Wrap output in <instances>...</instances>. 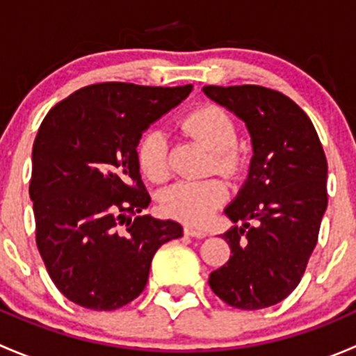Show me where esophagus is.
<instances>
[{"label": "esophagus", "mask_w": 356, "mask_h": 356, "mask_svg": "<svg viewBox=\"0 0 356 356\" xmlns=\"http://www.w3.org/2000/svg\"><path fill=\"white\" fill-rule=\"evenodd\" d=\"M184 234L189 236V238H198V239L207 238V232L201 231V229H195V227H186Z\"/></svg>", "instance_id": "34e87169"}]
</instances>
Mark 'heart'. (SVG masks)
I'll list each match as a JSON object with an SVG mask.
<instances>
[{"instance_id":"1","label":"heart","mask_w":356,"mask_h":356,"mask_svg":"<svg viewBox=\"0 0 356 356\" xmlns=\"http://www.w3.org/2000/svg\"><path fill=\"white\" fill-rule=\"evenodd\" d=\"M186 134L198 139L215 153V168L236 175L243 168V156L236 148L238 131L232 118L218 106L204 105L186 115L181 122ZM136 158L143 174L153 182L168 177V141L161 131H148L136 146ZM227 200V186L220 179L181 181L161 193V210L168 217L188 224L203 225Z\"/></svg>"}]
</instances>
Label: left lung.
Wrapping results in <instances>:
<instances>
[{"mask_svg": "<svg viewBox=\"0 0 356 356\" xmlns=\"http://www.w3.org/2000/svg\"><path fill=\"white\" fill-rule=\"evenodd\" d=\"M245 122L253 156L245 184L225 208L231 258L208 279L241 310H261L300 284L327 208V160L314 124L293 99L261 86H204Z\"/></svg>", "mask_w": 356, "mask_h": 356, "instance_id": "left-lung-1", "label": "left lung"}]
</instances>
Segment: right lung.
Instances as JSON below:
<instances>
[{
  "instance_id": "obj_1",
  "label": "right lung",
  "mask_w": 356,
  "mask_h": 356,
  "mask_svg": "<svg viewBox=\"0 0 356 356\" xmlns=\"http://www.w3.org/2000/svg\"><path fill=\"white\" fill-rule=\"evenodd\" d=\"M191 89L102 82L75 91L42 120L29 186L35 243L51 281L75 305L106 312L131 303L158 248L182 236L177 222L141 215L152 198L136 146Z\"/></svg>"
}]
</instances>
